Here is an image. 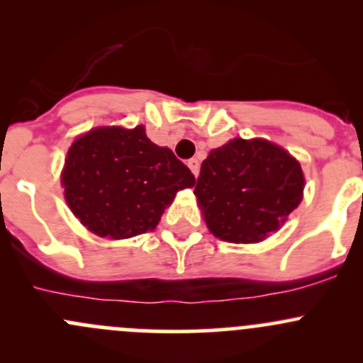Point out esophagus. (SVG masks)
Segmentation results:
<instances>
[{
    "label": "esophagus",
    "mask_w": 363,
    "mask_h": 363,
    "mask_svg": "<svg viewBox=\"0 0 363 363\" xmlns=\"http://www.w3.org/2000/svg\"><path fill=\"white\" fill-rule=\"evenodd\" d=\"M188 167H189V170L193 172V174H195V177L196 175H199V172H200V161L196 160V158H191L188 161Z\"/></svg>",
    "instance_id": "esophagus-1"
}]
</instances>
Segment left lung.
<instances>
[{
	"label": "left lung",
	"instance_id": "8db88e82",
	"mask_svg": "<svg viewBox=\"0 0 363 363\" xmlns=\"http://www.w3.org/2000/svg\"><path fill=\"white\" fill-rule=\"evenodd\" d=\"M303 174L283 147L233 138L208 152L195 196L212 235L226 242H259L298 207Z\"/></svg>",
	"mask_w": 363,
	"mask_h": 363
}]
</instances>
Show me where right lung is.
<instances>
[{
  "instance_id": "right-lung-1",
  "label": "right lung",
  "mask_w": 363,
  "mask_h": 363,
  "mask_svg": "<svg viewBox=\"0 0 363 363\" xmlns=\"http://www.w3.org/2000/svg\"><path fill=\"white\" fill-rule=\"evenodd\" d=\"M61 182L69 208L87 230L128 239L155 230L164 207L195 184V175L170 149L152 144L144 126H112L73 142Z\"/></svg>"
}]
</instances>
